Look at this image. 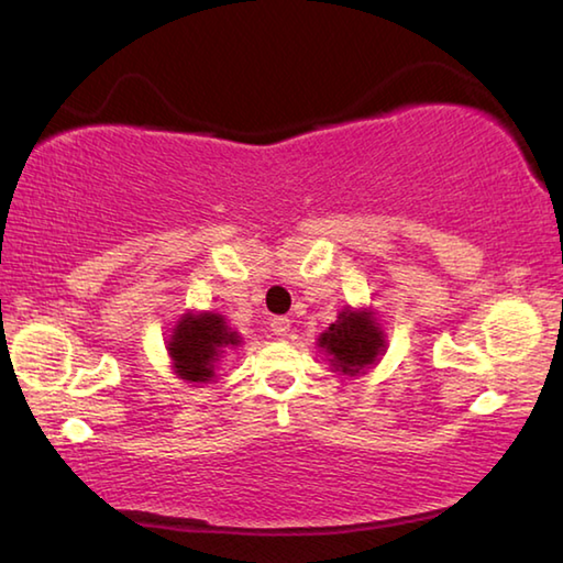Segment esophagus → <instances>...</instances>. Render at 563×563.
I'll return each mask as SVG.
<instances>
[{
	"mask_svg": "<svg viewBox=\"0 0 563 563\" xmlns=\"http://www.w3.org/2000/svg\"><path fill=\"white\" fill-rule=\"evenodd\" d=\"M271 328H273V332H275V335H278V338H285V335H288V332H290V320L288 318H273L271 320Z\"/></svg>",
	"mask_w": 563,
	"mask_h": 563,
	"instance_id": "esophagus-1",
	"label": "esophagus"
}]
</instances>
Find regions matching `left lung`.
Instances as JSON below:
<instances>
[{"mask_svg": "<svg viewBox=\"0 0 563 563\" xmlns=\"http://www.w3.org/2000/svg\"><path fill=\"white\" fill-rule=\"evenodd\" d=\"M318 347L325 352L332 373L360 377L383 360L387 335L373 308L345 305L338 312V320L318 335Z\"/></svg>", "mask_w": 563, "mask_h": 563, "instance_id": "obj_1", "label": "left lung"}]
</instances>
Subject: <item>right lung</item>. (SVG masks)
<instances>
[{
    "mask_svg": "<svg viewBox=\"0 0 563 563\" xmlns=\"http://www.w3.org/2000/svg\"><path fill=\"white\" fill-rule=\"evenodd\" d=\"M241 342L243 338L228 325L221 312L186 310L166 340L170 369L188 385H208L216 379L225 352L235 350Z\"/></svg>",
    "mask_w": 563,
    "mask_h": 563,
    "instance_id": "add662e5",
    "label": "right lung"
}]
</instances>
